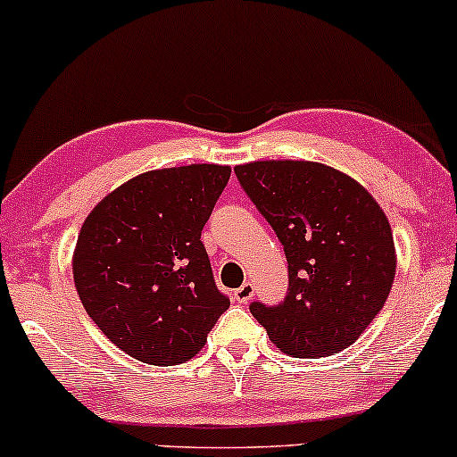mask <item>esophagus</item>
<instances>
[{"instance_id": "esophagus-1", "label": "esophagus", "mask_w": 457, "mask_h": 457, "mask_svg": "<svg viewBox=\"0 0 457 457\" xmlns=\"http://www.w3.org/2000/svg\"><path fill=\"white\" fill-rule=\"evenodd\" d=\"M234 298L238 303H243V305H246V303H249L251 298H253V283L245 281L243 286L238 287V290H234Z\"/></svg>"}]
</instances>
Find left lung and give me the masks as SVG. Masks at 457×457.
Here are the masks:
<instances>
[{
    "instance_id": "8db88e82",
    "label": "left lung",
    "mask_w": 457,
    "mask_h": 457,
    "mask_svg": "<svg viewBox=\"0 0 457 457\" xmlns=\"http://www.w3.org/2000/svg\"><path fill=\"white\" fill-rule=\"evenodd\" d=\"M234 171L283 245L290 279L279 305L251 303L253 318L277 348L298 359L353 345L385 307L395 277L382 208L322 162L255 161Z\"/></svg>"
}]
</instances>
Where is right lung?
<instances>
[{"label":"right lung","mask_w":457,"mask_h":457,"mask_svg":"<svg viewBox=\"0 0 457 457\" xmlns=\"http://www.w3.org/2000/svg\"><path fill=\"white\" fill-rule=\"evenodd\" d=\"M229 174L225 165L145 171L109 193L79 232V298L104 337L141 363L188 361L228 312L199 238Z\"/></svg>","instance_id":"right-lung-1"}]
</instances>
